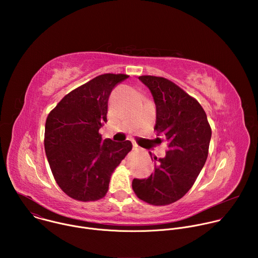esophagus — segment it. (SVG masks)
<instances>
[{"mask_svg": "<svg viewBox=\"0 0 258 258\" xmlns=\"http://www.w3.org/2000/svg\"><path fill=\"white\" fill-rule=\"evenodd\" d=\"M133 149H134V150H139L140 147H139L136 143H134V144H133Z\"/></svg>", "mask_w": 258, "mask_h": 258, "instance_id": "obj_1", "label": "esophagus"}]
</instances>
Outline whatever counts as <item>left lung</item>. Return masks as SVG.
Instances as JSON below:
<instances>
[{
	"mask_svg": "<svg viewBox=\"0 0 258 258\" xmlns=\"http://www.w3.org/2000/svg\"><path fill=\"white\" fill-rule=\"evenodd\" d=\"M139 80L153 96L154 130L165 136L168 149L165 157L154 156V172L148 178H134L132 186L139 199L151 205H168L194 185L208 156L211 127L199 102L171 81L153 76Z\"/></svg>",
	"mask_w": 258,
	"mask_h": 258,
	"instance_id": "8db88e82",
	"label": "left lung"
}]
</instances>
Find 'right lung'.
I'll return each instance as SVG.
<instances>
[{"label": "right lung", "mask_w": 258, "mask_h": 258, "mask_svg": "<svg viewBox=\"0 0 258 258\" xmlns=\"http://www.w3.org/2000/svg\"><path fill=\"white\" fill-rule=\"evenodd\" d=\"M126 75L105 73L68 93L49 113L45 151L61 190L83 202L103 198L114 169L132 150L130 141L102 140L108 99Z\"/></svg>", "instance_id": "add662e5"}]
</instances>
